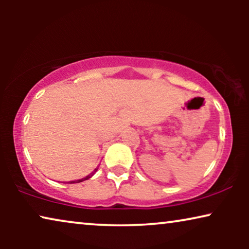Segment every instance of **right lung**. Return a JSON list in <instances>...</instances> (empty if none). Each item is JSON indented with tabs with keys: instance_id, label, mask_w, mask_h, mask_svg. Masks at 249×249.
Returning <instances> with one entry per match:
<instances>
[{
	"instance_id": "obj_1",
	"label": "right lung",
	"mask_w": 249,
	"mask_h": 249,
	"mask_svg": "<svg viewBox=\"0 0 249 249\" xmlns=\"http://www.w3.org/2000/svg\"><path fill=\"white\" fill-rule=\"evenodd\" d=\"M96 171H97V169H95V171H94L93 173H91V175H89V176H87V177H85V178H83V179H79V180H74V181H70V183H77V182H81V181H85V180L89 179V178H90V177H91V176H93V175H94V173H95V172H96Z\"/></svg>"
}]
</instances>
